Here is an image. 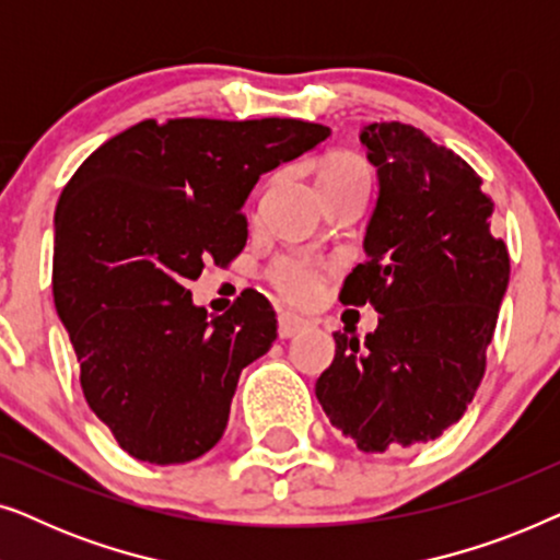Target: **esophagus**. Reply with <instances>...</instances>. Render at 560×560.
I'll return each instance as SVG.
<instances>
[{
	"mask_svg": "<svg viewBox=\"0 0 560 560\" xmlns=\"http://www.w3.org/2000/svg\"><path fill=\"white\" fill-rule=\"evenodd\" d=\"M303 328H308V320L295 316V313H280L278 316V334L280 339H290V336L301 334Z\"/></svg>",
	"mask_w": 560,
	"mask_h": 560,
	"instance_id": "34e87169",
	"label": "esophagus"
}]
</instances>
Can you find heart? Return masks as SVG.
<instances>
[{
    "mask_svg": "<svg viewBox=\"0 0 560 560\" xmlns=\"http://www.w3.org/2000/svg\"><path fill=\"white\" fill-rule=\"evenodd\" d=\"M318 180H364L366 183V167L354 155H336L326 160L320 167ZM324 272L326 267L316 262V259L305 255H282L278 262L272 265L270 280L278 288V293L290 303L305 305L313 303L320 295L324 288Z\"/></svg>",
    "mask_w": 560,
    "mask_h": 560,
    "instance_id": "heart-1",
    "label": "heart"
}]
</instances>
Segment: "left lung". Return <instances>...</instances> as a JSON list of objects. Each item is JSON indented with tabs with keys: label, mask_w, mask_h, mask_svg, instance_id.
I'll use <instances>...</instances> for the list:
<instances>
[{
	"label": "left lung",
	"mask_w": 560,
	"mask_h": 560,
	"mask_svg": "<svg viewBox=\"0 0 560 560\" xmlns=\"http://www.w3.org/2000/svg\"><path fill=\"white\" fill-rule=\"evenodd\" d=\"M377 167L364 255L341 303H372L377 328L334 334L316 382L320 408L359 451L428 443L462 420L487 366L510 255L492 232L494 203L474 167L400 121L359 135Z\"/></svg>",
	"instance_id": "left-lung-1"
}]
</instances>
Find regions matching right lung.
Segmentation results:
<instances>
[{
    "instance_id": "1",
    "label": "right lung",
    "mask_w": 560,
    "mask_h": 560,
    "mask_svg": "<svg viewBox=\"0 0 560 560\" xmlns=\"http://www.w3.org/2000/svg\"><path fill=\"white\" fill-rule=\"evenodd\" d=\"M331 129L301 119H144L91 152L56 206L52 298L89 408L129 456L186 464L224 435L236 382L272 347L270 301L244 290L224 316L188 280L247 242L259 175Z\"/></svg>"
}]
</instances>
